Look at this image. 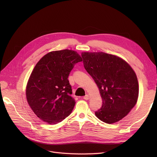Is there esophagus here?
Listing matches in <instances>:
<instances>
[{"instance_id": "obj_1", "label": "esophagus", "mask_w": 157, "mask_h": 157, "mask_svg": "<svg viewBox=\"0 0 157 157\" xmlns=\"http://www.w3.org/2000/svg\"><path fill=\"white\" fill-rule=\"evenodd\" d=\"M83 98H84V99H85V100H88L89 98H90V96L88 94H86L85 96H84Z\"/></svg>"}]
</instances>
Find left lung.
<instances>
[{
  "instance_id": "1",
  "label": "left lung",
  "mask_w": 157,
  "mask_h": 157,
  "mask_svg": "<svg viewBox=\"0 0 157 157\" xmlns=\"http://www.w3.org/2000/svg\"><path fill=\"white\" fill-rule=\"evenodd\" d=\"M84 67L97 84L102 98L95 113L101 121L111 124L129 113L137 103L139 84L136 72L121 58L104 52H82Z\"/></svg>"
}]
</instances>
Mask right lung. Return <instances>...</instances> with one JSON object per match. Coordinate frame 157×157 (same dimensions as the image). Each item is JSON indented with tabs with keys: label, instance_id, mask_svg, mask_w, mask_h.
<instances>
[{
	"label": "right lung",
	"instance_id": "1",
	"mask_svg": "<svg viewBox=\"0 0 157 157\" xmlns=\"http://www.w3.org/2000/svg\"><path fill=\"white\" fill-rule=\"evenodd\" d=\"M83 61L75 51H53L43 56L33 69L26 86L29 105L41 120L56 124L71 113L76 102L71 96L68 76L76 63Z\"/></svg>",
	"mask_w": 157,
	"mask_h": 157
}]
</instances>
